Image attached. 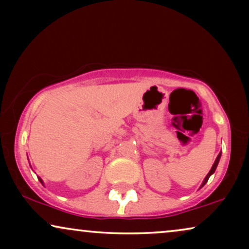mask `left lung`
Here are the masks:
<instances>
[{"label":"left lung","instance_id":"8db88e82","mask_svg":"<svg viewBox=\"0 0 249 249\" xmlns=\"http://www.w3.org/2000/svg\"><path fill=\"white\" fill-rule=\"evenodd\" d=\"M220 159H221V152L219 153V155H217V158L215 159V161H214V163H213V165H212V168H211V170H210V172L207 173V176L205 177V179L203 180V182H202V185H200V188H202V187L205 185V183L207 182V180H209V178L211 176L213 175L214 172H215V170H216V166H217V164H219V161H220Z\"/></svg>","mask_w":249,"mask_h":249}]
</instances>
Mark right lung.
I'll return each mask as SVG.
<instances>
[{
	"mask_svg": "<svg viewBox=\"0 0 249 249\" xmlns=\"http://www.w3.org/2000/svg\"><path fill=\"white\" fill-rule=\"evenodd\" d=\"M37 178H38V180H39V181H40V183H42V185H44V182H43V180H42V179H40V178H39V177H37Z\"/></svg>",
	"mask_w": 249,
	"mask_h": 249,
	"instance_id": "add662e5",
	"label": "right lung"
}]
</instances>
